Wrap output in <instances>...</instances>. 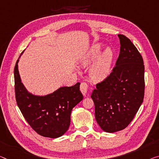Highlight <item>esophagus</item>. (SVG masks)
Wrapping results in <instances>:
<instances>
[{
  "label": "esophagus",
  "instance_id": "1",
  "mask_svg": "<svg viewBox=\"0 0 159 159\" xmlns=\"http://www.w3.org/2000/svg\"><path fill=\"white\" fill-rule=\"evenodd\" d=\"M88 89V84L87 82H82L80 84V90L84 96H85Z\"/></svg>",
  "mask_w": 159,
  "mask_h": 159
}]
</instances>
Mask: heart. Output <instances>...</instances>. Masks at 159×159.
I'll return each instance as SVG.
<instances>
[{
    "label": "heart",
    "instance_id": "1",
    "mask_svg": "<svg viewBox=\"0 0 159 159\" xmlns=\"http://www.w3.org/2000/svg\"><path fill=\"white\" fill-rule=\"evenodd\" d=\"M103 46L101 44H95L84 55L82 56L80 62L82 65H88L99 57ZM114 59V52L111 49L104 50L97 62L91 68V75L94 80H102L109 74Z\"/></svg>",
    "mask_w": 159,
    "mask_h": 159
}]
</instances>
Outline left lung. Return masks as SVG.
<instances>
[{"instance_id": "8db88e82", "label": "left lung", "mask_w": 159, "mask_h": 159, "mask_svg": "<svg viewBox=\"0 0 159 159\" xmlns=\"http://www.w3.org/2000/svg\"><path fill=\"white\" fill-rule=\"evenodd\" d=\"M120 52L111 72L96 84L91 97L95 118L106 132L125 129L144 97V65L137 48L124 35H118Z\"/></svg>"}]
</instances>
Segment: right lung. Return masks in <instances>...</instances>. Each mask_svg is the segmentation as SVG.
<instances>
[{
    "instance_id": "add662e5",
    "label": "right lung",
    "mask_w": 159,
    "mask_h": 159,
    "mask_svg": "<svg viewBox=\"0 0 159 159\" xmlns=\"http://www.w3.org/2000/svg\"><path fill=\"white\" fill-rule=\"evenodd\" d=\"M18 60L14 68L15 94L22 114L39 135L52 139L60 137L69 128L73 107L83 99L80 83L72 87H60L47 96H35L28 93L21 82Z\"/></svg>"
}]
</instances>
